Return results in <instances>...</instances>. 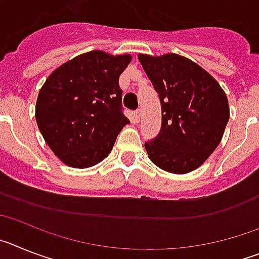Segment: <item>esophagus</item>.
Segmentation results:
<instances>
[{
    "instance_id": "1",
    "label": "esophagus",
    "mask_w": 259,
    "mask_h": 259,
    "mask_svg": "<svg viewBox=\"0 0 259 259\" xmlns=\"http://www.w3.org/2000/svg\"><path fill=\"white\" fill-rule=\"evenodd\" d=\"M134 116H135V119H136V122H139L141 118V110H136V111L134 113Z\"/></svg>"
}]
</instances>
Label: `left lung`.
<instances>
[{"label": "left lung", "instance_id": "8db88e82", "mask_svg": "<svg viewBox=\"0 0 259 259\" xmlns=\"http://www.w3.org/2000/svg\"><path fill=\"white\" fill-rule=\"evenodd\" d=\"M137 57L162 107L161 131L145 143L146 153L167 172H191L222 141L230 119L226 92L205 68L179 54Z\"/></svg>", "mask_w": 259, "mask_h": 259}]
</instances>
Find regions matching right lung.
Masks as SVG:
<instances>
[{"instance_id": "1", "label": "right lung", "mask_w": 259, "mask_h": 259, "mask_svg": "<svg viewBox=\"0 0 259 259\" xmlns=\"http://www.w3.org/2000/svg\"><path fill=\"white\" fill-rule=\"evenodd\" d=\"M131 54L83 53L53 71L35 107L38 130L53 153L74 168L104 161L130 123L122 114L118 80Z\"/></svg>"}]
</instances>
